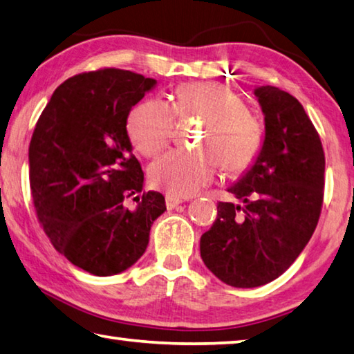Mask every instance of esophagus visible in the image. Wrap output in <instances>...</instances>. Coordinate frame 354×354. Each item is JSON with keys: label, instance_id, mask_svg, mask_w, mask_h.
<instances>
[{"label": "esophagus", "instance_id": "34e87169", "mask_svg": "<svg viewBox=\"0 0 354 354\" xmlns=\"http://www.w3.org/2000/svg\"><path fill=\"white\" fill-rule=\"evenodd\" d=\"M185 201L182 199V197H177V196H172V194H167L166 196V207L167 209H172L176 208L177 205H180V203H183Z\"/></svg>", "mask_w": 354, "mask_h": 354}]
</instances>
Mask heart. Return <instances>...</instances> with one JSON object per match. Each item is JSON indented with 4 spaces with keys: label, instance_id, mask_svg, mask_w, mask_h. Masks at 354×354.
I'll return each instance as SVG.
<instances>
[{
    "label": "heart",
    "instance_id": "b5f03b06",
    "mask_svg": "<svg viewBox=\"0 0 354 354\" xmlns=\"http://www.w3.org/2000/svg\"><path fill=\"white\" fill-rule=\"evenodd\" d=\"M174 111L205 118L197 151H171L155 160L151 180L172 196L188 197L213 182L219 169L249 167L263 146V126L236 91L216 82H188L176 90ZM172 110L157 97L135 105L127 118V135L136 151L153 157L171 140Z\"/></svg>",
    "mask_w": 354,
    "mask_h": 354
}]
</instances>
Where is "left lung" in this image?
<instances>
[{
    "mask_svg": "<svg viewBox=\"0 0 354 354\" xmlns=\"http://www.w3.org/2000/svg\"><path fill=\"white\" fill-rule=\"evenodd\" d=\"M264 115L259 153L227 188L243 205L219 202L218 218L202 234L201 257L233 288H258L289 269L317 227L325 155L303 105L277 86H257Z\"/></svg>",
    "mask_w": 354,
    "mask_h": 354,
    "instance_id": "obj_1",
    "label": "left lung"
}]
</instances>
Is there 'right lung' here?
I'll list each match as a JSON object with an SVG mask.
<instances>
[{
	"label": "right lung",
	"instance_id": "right-lung-1",
	"mask_svg": "<svg viewBox=\"0 0 354 354\" xmlns=\"http://www.w3.org/2000/svg\"><path fill=\"white\" fill-rule=\"evenodd\" d=\"M155 85L116 68L77 74L54 91L30 140V191L43 230L55 250L93 275L132 268L166 209L163 194L142 193L145 174L126 127Z\"/></svg>",
	"mask_w": 354,
	"mask_h": 354
}]
</instances>
